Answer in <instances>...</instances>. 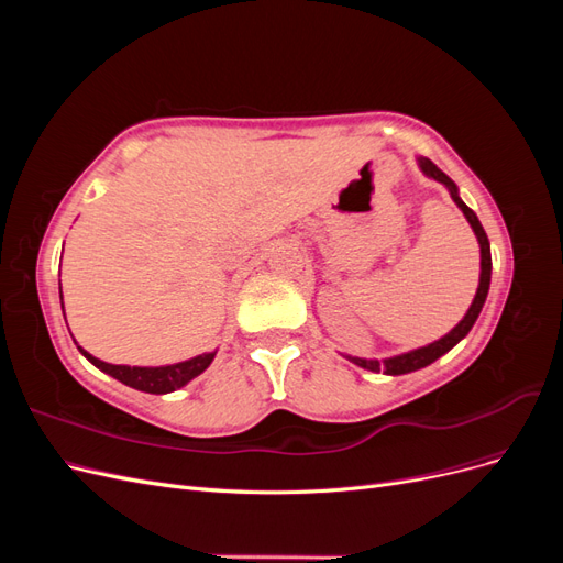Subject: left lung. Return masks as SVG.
Masks as SVG:
<instances>
[{
    "instance_id": "8db88e82",
    "label": "left lung",
    "mask_w": 563,
    "mask_h": 563,
    "mask_svg": "<svg viewBox=\"0 0 563 563\" xmlns=\"http://www.w3.org/2000/svg\"><path fill=\"white\" fill-rule=\"evenodd\" d=\"M418 162H420V168H422L424 174H428L434 180H439V183H444L449 187V192H451L453 201L457 203V209L463 211L465 218L470 220V225H472L476 240H479V246H482V277H479V288H476V296H474V300L470 305L467 314L463 317V321H460L457 327L451 333H446L444 338L434 340L432 345L413 350V352H406V354H399V356H391V360H383V362H378V360H356V356H350V360L356 366L368 368V371H376V373L385 371L387 376H401V373H411V371L430 366L432 362L439 360L441 354H446L453 345H457L460 340H463L470 333V329L474 327L476 317H479L484 302H486V296H488V284H490V244H488V236H486V232H484V228L479 223V218H476V213L467 207V203L457 197L455 183L444 172H441V168H437L434 162H430L428 157H420Z\"/></svg>"
}]
</instances>
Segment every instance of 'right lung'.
Returning a JSON list of instances; mask_svg holds the SVG:
<instances>
[{"mask_svg":"<svg viewBox=\"0 0 563 563\" xmlns=\"http://www.w3.org/2000/svg\"><path fill=\"white\" fill-rule=\"evenodd\" d=\"M60 302H63V294H60ZM79 352L87 356L93 366L110 373V376L117 378L119 383H124L133 389L150 391V395H166V391H174V389L187 385L192 378H197L201 371H207L216 356V352H211V354H199L190 362H180L174 366L145 368V366H114V364H106V362L96 360V356L84 352L81 347H79Z\"/></svg>","mask_w":563,"mask_h":563,"instance_id":"right-lung-1","label":"right lung"}]
</instances>
